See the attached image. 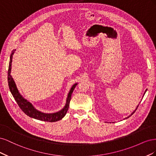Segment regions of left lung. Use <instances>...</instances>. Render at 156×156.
<instances>
[{
  "mask_svg": "<svg viewBox=\"0 0 156 156\" xmlns=\"http://www.w3.org/2000/svg\"><path fill=\"white\" fill-rule=\"evenodd\" d=\"M146 91H147V89H146V90H145V92H144V94H145V93H146ZM144 95H143V96H144ZM139 107V105H138L137 106H136V108H135V111H133V112H131V115H130L129 116H127V117H126L125 119H128V118H129V117H130V116H131L132 115H133V113H134V112H135L136 111V109H137V107Z\"/></svg>",
  "mask_w": 156,
  "mask_h": 156,
  "instance_id": "obj_1",
  "label": "left lung"
}]
</instances>
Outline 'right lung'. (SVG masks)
I'll list each match as a JSON object with an SVG mask.
<instances>
[{
  "instance_id": "add662e5",
  "label": "right lung",
  "mask_w": 156,
  "mask_h": 156,
  "mask_svg": "<svg viewBox=\"0 0 156 156\" xmlns=\"http://www.w3.org/2000/svg\"><path fill=\"white\" fill-rule=\"evenodd\" d=\"M16 49L12 51V53L10 55V63H9V67H8V86L12 94L13 97L15 99L16 101L17 102V105H19L21 110L24 112L25 114L33 119L39 120L41 121H45V122H54L58 121L63 118L66 115L67 111L68 110V108L69 106V102L72 98V94L73 93V90L75 89V87L77 86V83H75L73 85L69 91L68 94V96L66 98V104L64 107L58 112H53V113H45L39 110L36 109L35 107L30 102H29L25 98H24L21 94H20V91L16 86V84L14 81V80L11 75V71H12V58L13 55L15 53Z\"/></svg>"
}]
</instances>
